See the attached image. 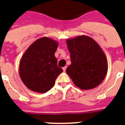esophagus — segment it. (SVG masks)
Masks as SVG:
<instances>
[{"mask_svg":"<svg viewBox=\"0 0 125 125\" xmlns=\"http://www.w3.org/2000/svg\"><path fill=\"white\" fill-rule=\"evenodd\" d=\"M63 71H65V70H66V69H67V67L66 66H65V67H63Z\"/></svg>","mask_w":125,"mask_h":125,"instance_id":"esophagus-1","label":"esophagus"}]
</instances>
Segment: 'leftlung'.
<instances>
[{
    "label": "left lung",
    "instance_id": "1",
    "mask_svg": "<svg viewBox=\"0 0 125 125\" xmlns=\"http://www.w3.org/2000/svg\"><path fill=\"white\" fill-rule=\"evenodd\" d=\"M71 64L66 69L74 85L83 90L95 88L103 82L108 71V61L104 51L87 36L67 39Z\"/></svg>",
    "mask_w": 125,
    "mask_h": 125
}]
</instances>
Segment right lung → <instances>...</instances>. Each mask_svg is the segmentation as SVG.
<instances>
[{"label":"right lung","mask_w":125,"mask_h":125,"mask_svg":"<svg viewBox=\"0 0 125 125\" xmlns=\"http://www.w3.org/2000/svg\"><path fill=\"white\" fill-rule=\"evenodd\" d=\"M56 41L43 37L32 43L21 57L19 71L21 79L28 89L44 93L54 85L55 80L63 72L57 65L54 53Z\"/></svg>","instance_id":"right-lung-1"}]
</instances>
